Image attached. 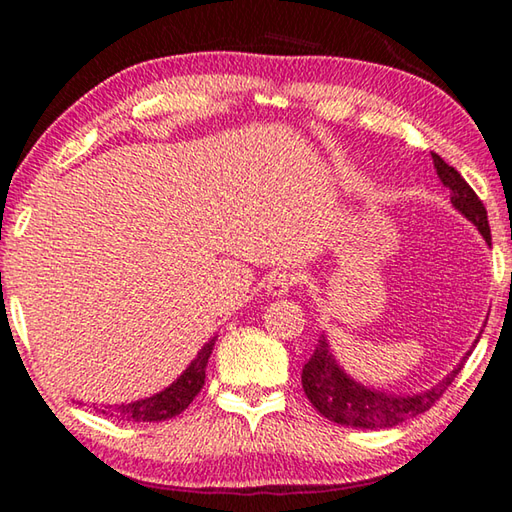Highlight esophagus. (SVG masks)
I'll use <instances>...</instances> for the list:
<instances>
[{
    "mask_svg": "<svg viewBox=\"0 0 512 512\" xmlns=\"http://www.w3.org/2000/svg\"><path fill=\"white\" fill-rule=\"evenodd\" d=\"M298 280H300V277H298L296 273L280 271V273L271 275V280H268L266 289H268V293H271V296L280 298V296H287V293H289L293 287H296Z\"/></svg>",
    "mask_w": 512,
    "mask_h": 512,
    "instance_id": "esophagus-1",
    "label": "esophagus"
}]
</instances>
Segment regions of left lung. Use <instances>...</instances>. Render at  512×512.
I'll use <instances>...</instances> for the list:
<instances>
[{
  "instance_id": "obj_1",
  "label": "left lung",
  "mask_w": 512,
  "mask_h": 512,
  "mask_svg": "<svg viewBox=\"0 0 512 512\" xmlns=\"http://www.w3.org/2000/svg\"><path fill=\"white\" fill-rule=\"evenodd\" d=\"M433 169H436L438 178L449 189V198L458 212H463L470 219L483 239L490 244V225H488V212L474 189L465 183V178L454 167L440 158L438 153L431 151ZM470 354V352H467ZM463 370V363L452 370L440 384H436L427 393L420 395H386L379 391H372L352 381L345 372L336 366V361L329 354V348L323 336L318 339V348L311 354V359L302 368V388L305 395L316 406L325 418L348 424V427H363V429H386L395 427L409 418H415L424 411H429L436 404L445 391L452 386L458 372Z\"/></svg>"
}]
</instances>
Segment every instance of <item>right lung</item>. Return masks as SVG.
Here are the masks:
<instances>
[{
	"mask_svg": "<svg viewBox=\"0 0 512 512\" xmlns=\"http://www.w3.org/2000/svg\"><path fill=\"white\" fill-rule=\"evenodd\" d=\"M214 348V339L198 352V357L192 361L183 375H180L169 388H164L162 393L146 397L140 402L131 404H115V406H101L97 409L101 415H106L110 420L119 422H160L169 420L173 415L183 413L189 404L194 402V397L201 391L205 384V366L210 359Z\"/></svg>",
	"mask_w": 512,
	"mask_h": 512,
	"instance_id": "obj_1",
	"label": "right lung"
}]
</instances>
